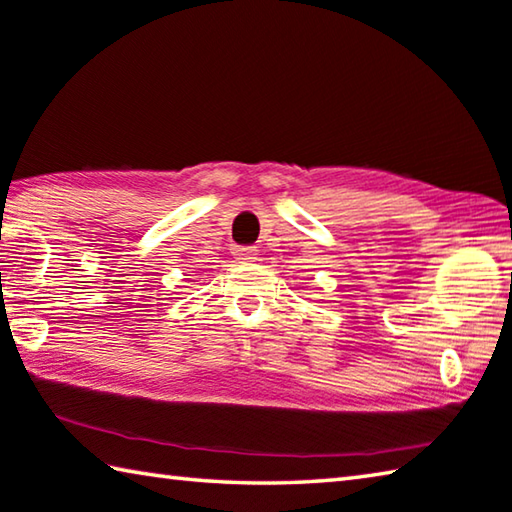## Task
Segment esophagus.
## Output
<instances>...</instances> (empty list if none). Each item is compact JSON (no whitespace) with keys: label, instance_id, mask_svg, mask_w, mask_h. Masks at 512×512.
<instances>
[{"label":"esophagus","instance_id":"obj_1","mask_svg":"<svg viewBox=\"0 0 512 512\" xmlns=\"http://www.w3.org/2000/svg\"><path fill=\"white\" fill-rule=\"evenodd\" d=\"M235 257L241 259V262H255L257 250L253 246H237L235 248Z\"/></svg>","mask_w":512,"mask_h":512}]
</instances>
